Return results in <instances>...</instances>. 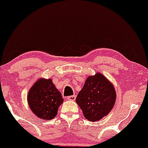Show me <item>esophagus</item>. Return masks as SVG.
Listing matches in <instances>:
<instances>
[{
	"mask_svg": "<svg viewBox=\"0 0 148 148\" xmlns=\"http://www.w3.org/2000/svg\"><path fill=\"white\" fill-rule=\"evenodd\" d=\"M75 97H76L75 95H71V96L67 97V99H68V100H75Z\"/></svg>",
	"mask_w": 148,
	"mask_h": 148,
	"instance_id": "esophagus-1",
	"label": "esophagus"
}]
</instances>
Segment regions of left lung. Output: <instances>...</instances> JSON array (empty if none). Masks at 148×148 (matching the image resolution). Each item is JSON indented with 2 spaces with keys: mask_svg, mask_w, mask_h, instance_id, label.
Wrapping results in <instances>:
<instances>
[{
  "mask_svg": "<svg viewBox=\"0 0 148 148\" xmlns=\"http://www.w3.org/2000/svg\"><path fill=\"white\" fill-rule=\"evenodd\" d=\"M116 98L114 86L104 75L97 73L87 78L77 94V103L87 120L97 121L107 115L112 109Z\"/></svg>",
  "mask_w": 148,
  "mask_h": 148,
  "instance_id": "left-lung-1",
  "label": "left lung"
}]
</instances>
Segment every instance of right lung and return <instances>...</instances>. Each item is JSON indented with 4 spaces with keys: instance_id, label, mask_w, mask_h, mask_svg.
I'll return each mask as SVG.
<instances>
[{
    "instance_id": "add662e5",
    "label": "right lung",
    "mask_w": 148,
    "mask_h": 148,
    "mask_svg": "<svg viewBox=\"0 0 148 148\" xmlns=\"http://www.w3.org/2000/svg\"><path fill=\"white\" fill-rule=\"evenodd\" d=\"M28 102L31 110L38 118L51 120L57 115L63 99L52 80L40 79L30 88Z\"/></svg>"
}]
</instances>
